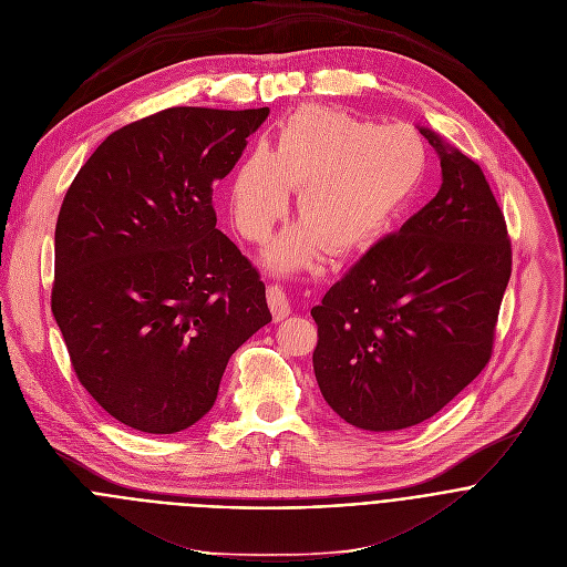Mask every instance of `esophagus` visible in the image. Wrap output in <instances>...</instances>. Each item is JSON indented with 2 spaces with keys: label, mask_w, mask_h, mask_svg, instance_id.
Instances as JSON below:
<instances>
[{
  "label": "esophagus",
  "mask_w": 567,
  "mask_h": 567,
  "mask_svg": "<svg viewBox=\"0 0 567 567\" xmlns=\"http://www.w3.org/2000/svg\"><path fill=\"white\" fill-rule=\"evenodd\" d=\"M266 297H268V306H270V312H272L275 321H281L290 315V301H288L281 286H268Z\"/></svg>",
  "instance_id": "obj_1"
}]
</instances>
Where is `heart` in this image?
Segmentation results:
<instances>
[{
	"label": "heart",
	"mask_w": 567,
	"mask_h": 567,
	"mask_svg": "<svg viewBox=\"0 0 567 567\" xmlns=\"http://www.w3.org/2000/svg\"><path fill=\"white\" fill-rule=\"evenodd\" d=\"M426 147L406 125L378 127L347 111L306 104L284 123L270 150L255 147L228 187L239 233L264 241L299 189L301 225L270 244L264 261L292 272L315 261L319 246L332 257L371 248L415 194Z\"/></svg>",
	"instance_id": "b5f03b06"
}]
</instances>
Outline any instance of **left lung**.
I'll list each match as a JSON object with an SVG mask.
<instances>
[{
    "label": "left lung",
    "mask_w": 567,
    "mask_h": 567,
    "mask_svg": "<svg viewBox=\"0 0 567 567\" xmlns=\"http://www.w3.org/2000/svg\"><path fill=\"white\" fill-rule=\"evenodd\" d=\"M417 130L440 156L437 194L310 310L319 391L367 431L429 420L485 369L512 275L505 218L483 169Z\"/></svg>",
    "instance_id": "obj_1"
}]
</instances>
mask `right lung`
<instances>
[{
    "instance_id": "obj_1",
    "label": "right lung",
    "mask_w": 567,
    "mask_h": 567,
    "mask_svg": "<svg viewBox=\"0 0 567 567\" xmlns=\"http://www.w3.org/2000/svg\"><path fill=\"white\" fill-rule=\"evenodd\" d=\"M268 113H154L106 136L64 196L51 310L82 386L132 429L198 422L233 353L272 321L259 272L212 207L214 181Z\"/></svg>"
}]
</instances>
